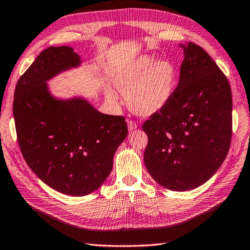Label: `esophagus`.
Listing matches in <instances>:
<instances>
[{"instance_id": "esophagus-1", "label": "esophagus", "mask_w": 250, "mask_h": 250, "mask_svg": "<svg viewBox=\"0 0 250 250\" xmlns=\"http://www.w3.org/2000/svg\"><path fill=\"white\" fill-rule=\"evenodd\" d=\"M137 128H138L137 122H134L132 120H128V129L130 131H133V130H135Z\"/></svg>"}]
</instances>
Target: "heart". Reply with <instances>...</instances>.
<instances>
[{
    "mask_svg": "<svg viewBox=\"0 0 250 250\" xmlns=\"http://www.w3.org/2000/svg\"><path fill=\"white\" fill-rule=\"evenodd\" d=\"M176 78V69L171 62L143 55L118 70L113 83L125 96L133 112L147 117L158 112L171 99ZM105 95L109 99H116L112 91L107 90Z\"/></svg>",
    "mask_w": 250,
    "mask_h": 250,
    "instance_id": "obj_1",
    "label": "heart"
}]
</instances>
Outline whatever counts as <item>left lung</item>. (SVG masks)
I'll return each instance as SVG.
<instances>
[{"label":"left lung","instance_id":"8db88e82","mask_svg":"<svg viewBox=\"0 0 250 250\" xmlns=\"http://www.w3.org/2000/svg\"><path fill=\"white\" fill-rule=\"evenodd\" d=\"M184 52L171 99L143 124L149 142L145 164L153 180L172 191H188L222 166L231 140V89L223 71L201 46Z\"/></svg>","mask_w":250,"mask_h":250}]
</instances>
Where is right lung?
I'll return each mask as SVG.
<instances>
[{
  "label": "right lung",
  "instance_id": "obj_1",
  "mask_svg": "<svg viewBox=\"0 0 250 250\" xmlns=\"http://www.w3.org/2000/svg\"><path fill=\"white\" fill-rule=\"evenodd\" d=\"M82 64L69 46L43 50L16 83L13 115L23 158L59 193L83 196L99 188L128 135L125 117L99 112L82 98L58 99L47 82Z\"/></svg>",
  "mask_w": 250,
  "mask_h": 250
}]
</instances>
